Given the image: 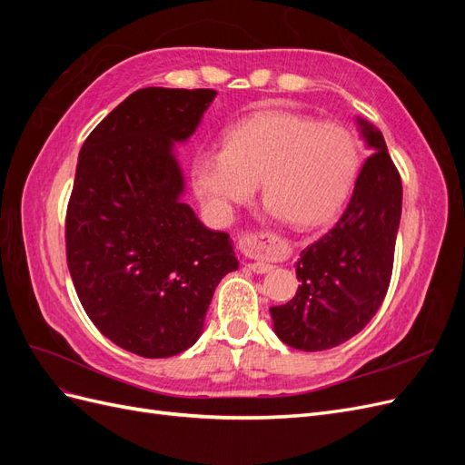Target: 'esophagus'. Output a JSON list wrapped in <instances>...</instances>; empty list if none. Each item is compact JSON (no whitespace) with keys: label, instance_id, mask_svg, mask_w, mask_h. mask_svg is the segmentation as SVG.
<instances>
[{"label":"esophagus","instance_id":"esophagus-1","mask_svg":"<svg viewBox=\"0 0 465 465\" xmlns=\"http://www.w3.org/2000/svg\"><path fill=\"white\" fill-rule=\"evenodd\" d=\"M244 242H246V244H254V242H256V236H244ZM248 267H250V270L254 272V273H267V272L272 270L273 265H272L270 262L256 260V262H250Z\"/></svg>","mask_w":465,"mask_h":465}]
</instances>
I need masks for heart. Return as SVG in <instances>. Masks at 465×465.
<instances>
[{
    "label": "heart",
    "instance_id": "obj_1",
    "mask_svg": "<svg viewBox=\"0 0 465 465\" xmlns=\"http://www.w3.org/2000/svg\"><path fill=\"white\" fill-rule=\"evenodd\" d=\"M353 134L283 110L256 112L224 135L223 151L193 161V186L207 207L227 219L262 184L265 215L308 229L337 215L359 173Z\"/></svg>",
    "mask_w": 465,
    "mask_h": 465
}]
</instances>
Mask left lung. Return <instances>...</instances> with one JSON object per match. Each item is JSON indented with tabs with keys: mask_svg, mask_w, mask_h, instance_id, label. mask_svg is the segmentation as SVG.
<instances>
[{
	"mask_svg": "<svg viewBox=\"0 0 465 465\" xmlns=\"http://www.w3.org/2000/svg\"><path fill=\"white\" fill-rule=\"evenodd\" d=\"M357 130L372 154L361 168L353 195L333 229L294 262L297 294L270 308L275 335L301 351H326L357 335L378 312L390 285L401 178L382 132L359 116Z\"/></svg>",
	"mask_w": 465,
	"mask_h": 465,
	"instance_id": "obj_1",
	"label": "left lung"
}]
</instances>
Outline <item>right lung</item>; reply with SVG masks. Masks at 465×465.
<instances>
[{
	"label": "right lung",
	"instance_id": "obj_1",
	"mask_svg": "<svg viewBox=\"0 0 465 465\" xmlns=\"http://www.w3.org/2000/svg\"><path fill=\"white\" fill-rule=\"evenodd\" d=\"M213 89L132 93L85 139L67 205V265L87 316L145 359L200 340L219 281L238 270L231 236L182 202L176 143H186Z\"/></svg>",
	"mask_w": 465,
	"mask_h": 465
}]
</instances>
